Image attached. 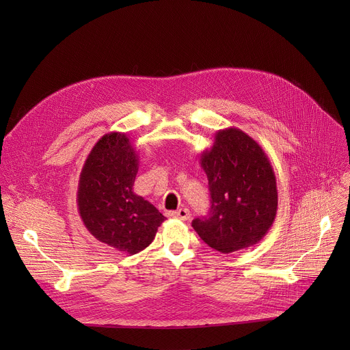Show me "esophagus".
I'll use <instances>...</instances> for the list:
<instances>
[{
	"instance_id": "esophagus-1",
	"label": "esophagus",
	"mask_w": 350,
	"mask_h": 350,
	"mask_svg": "<svg viewBox=\"0 0 350 350\" xmlns=\"http://www.w3.org/2000/svg\"><path fill=\"white\" fill-rule=\"evenodd\" d=\"M172 216H173L174 219H180V220H183V221H187V220H189L191 213H189V211H188L187 208H181V209H178V211H176V212H172Z\"/></svg>"
}]
</instances>
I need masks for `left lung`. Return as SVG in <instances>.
<instances>
[{
	"label": "left lung",
	"mask_w": 350,
	"mask_h": 350,
	"mask_svg": "<svg viewBox=\"0 0 350 350\" xmlns=\"http://www.w3.org/2000/svg\"><path fill=\"white\" fill-rule=\"evenodd\" d=\"M211 191L209 217L193 230L215 251L231 254L258 243L274 223L278 192L273 166L262 146L237 127L219 130L201 152Z\"/></svg>",
	"instance_id": "obj_1"
}]
</instances>
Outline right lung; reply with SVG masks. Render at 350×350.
Listing matches in <instances>:
<instances>
[{"label":"right lung","mask_w":350,"mask_h":350,"mask_svg":"<svg viewBox=\"0 0 350 350\" xmlns=\"http://www.w3.org/2000/svg\"><path fill=\"white\" fill-rule=\"evenodd\" d=\"M138 154L124 133L112 131L92 146L79 178L77 209L84 227L119 252L149 246L166 217L133 191Z\"/></svg>","instance_id":"right-lung-1"}]
</instances>
